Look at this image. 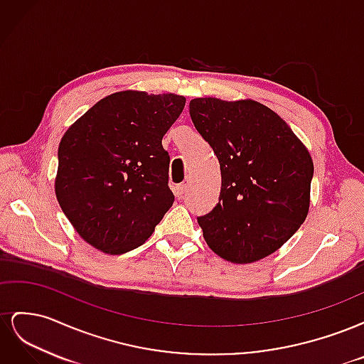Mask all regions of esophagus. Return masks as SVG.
Returning a JSON list of instances; mask_svg holds the SVG:
<instances>
[{
    "mask_svg": "<svg viewBox=\"0 0 364 364\" xmlns=\"http://www.w3.org/2000/svg\"><path fill=\"white\" fill-rule=\"evenodd\" d=\"M186 191H188V183L183 182V183L176 186V196H178V199H183V196H185Z\"/></svg>",
    "mask_w": 364,
    "mask_h": 364,
    "instance_id": "obj_1",
    "label": "esophagus"
}]
</instances>
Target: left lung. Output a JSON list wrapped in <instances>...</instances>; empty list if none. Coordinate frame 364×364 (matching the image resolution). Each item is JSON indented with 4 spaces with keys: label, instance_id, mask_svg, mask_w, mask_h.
Segmentation results:
<instances>
[{
    "label": "left lung",
    "instance_id": "1",
    "mask_svg": "<svg viewBox=\"0 0 364 364\" xmlns=\"http://www.w3.org/2000/svg\"><path fill=\"white\" fill-rule=\"evenodd\" d=\"M190 115L222 170L218 203L197 217L208 246L237 264L270 255L308 214L310 153L278 114L258 102L194 98Z\"/></svg>",
    "mask_w": 364,
    "mask_h": 364
}]
</instances>
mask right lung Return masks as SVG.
I'll return each mask as SVG.
<instances>
[{
  "mask_svg": "<svg viewBox=\"0 0 364 364\" xmlns=\"http://www.w3.org/2000/svg\"><path fill=\"white\" fill-rule=\"evenodd\" d=\"M182 95L123 91L94 105L63 135L56 197L87 243L111 255L141 246L174 202L162 138Z\"/></svg>",
  "mask_w": 364,
  "mask_h": 364,
  "instance_id": "add662e5",
  "label": "right lung"
}]
</instances>
